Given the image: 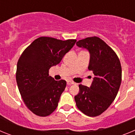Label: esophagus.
<instances>
[{
    "label": "esophagus",
    "instance_id": "1",
    "mask_svg": "<svg viewBox=\"0 0 135 135\" xmlns=\"http://www.w3.org/2000/svg\"><path fill=\"white\" fill-rule=\"evenodd\" d=\"M67 84L68 85H71V84H74V82H72V81H67Z\"/></svg>",
    "mask_w": 135,
    "mask_h": 135
}]
</instances>
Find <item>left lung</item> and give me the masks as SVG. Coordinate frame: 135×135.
Instances as JSON below:
<instances>
[{
    "mask_svg": "<svg viewBox=\"0 0 135 135\" xmlns=\"http://www.w3.org/2000/svg\"><path fill=\"white\" fill-rule=\"evenodd\" d=\"M76 45L89 51L88 68L95 75L90 87L79 85V93L74 97L76 106L88 116H97L109 108L118 94L122 81L121 64L115 52L98 37L78 40Z\"/></svg>",
    "mask_w": 135,
    "mask_h": 135,
    "instance_id": "8db88e82",
    "label": "left lung"
}]
</instances>
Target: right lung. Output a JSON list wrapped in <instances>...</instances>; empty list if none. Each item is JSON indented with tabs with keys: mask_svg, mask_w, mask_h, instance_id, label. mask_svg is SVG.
Segmentation results:
<instances>
[{
	"mask_svg": "<svg viewBox=\"0 0 135 135\" xmlns=\"http://www.w3.org/2000/svg\"><path fill=\"white\" fill-rule=\"evenodd\" d=\"M76 42L40 37L20 56L17 65V84L26 105L36 115L47 116L57 108L66 81L55 80L49 75V70L60 63Z\"/></svg>",
	"mask_w": 135,
	"mask_h": 135,
	"instance_id": "add662e5",
	"label": "right lung"
}]
</instances>
